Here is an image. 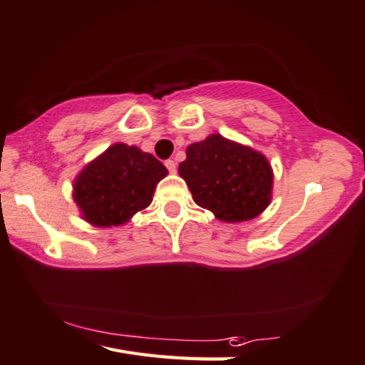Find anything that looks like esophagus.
<instances>
[{
  "mask_svg": "<svg viewBox=\"0 0 365 365\" xmlns=\"http://www.w3.org/2000/svg\"><path fill=\"white\" fill-rule=\"evenodd\" d=\"M165 168L169 169L170 174H175V170H177V163H175L174 160H168V161H165Z\"/></svg>",
  "mask_w": 365,
  "mask_h": 365,
  "instance_id": "obj_1",
  "label": "esophagus"
}]
</instances>
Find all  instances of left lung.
Here are the masks:
<instances>
[{"label": "left lung", "mask_w": 365, "mask_h": 365, "mask_svg": "<svg viewBox=\"0 0 365 365\" xmlns=\"http://www.w3.org/2000/svg\"><path fill=\"white\" fill-rule=\"evenodd\" d=\"M178 174L193 201L225 223L252 220L273 197L274 175L267 156L220 134L188 145Z\"/></svg>", "instance_id": "1"}]
</instances>
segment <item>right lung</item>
<instances>
[{
  "label": "right lung",
  "mask_w": 365,
  "mask_h": 365,
  "mask_svg": "<svg viewBox=\"0 0 365 365\" xmlns=\"http://www.w3.org/2000/svg\"><path fill=\"white\" fill-rule=\"evenodd\" d=\"M168 174L153 155L118 142L79 170L73 201L91 227H121L148 207L156 185Z\"/></svg>",
  "instance_id": "1"
}]
</instances>
